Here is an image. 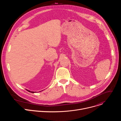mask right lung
I'll return each instance as SVG.
<instances>
[{"instance_id": "obj_1", "label": "right lung", "mask_w": 121, "mask_h": 121, "mask_svg": "<svg viewBox=\"0 0 121 121\" xmlns=\"http://www.w3.org/2000/svg\"><path fill=\"white\" fill-rule=\"evenodd\" d=\"M29 92H31V93H34V92L33 91H28V90H27Z\"/></svg>"}]
</instances>
